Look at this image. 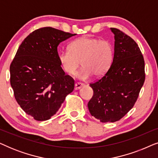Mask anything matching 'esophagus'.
<instances>
[{"label": "esophagus", "instance_id": "1", "mask_svg": "<svg viewBox=\"0 0 158 158\" xmlns=\"http://www.w3.org/2000/svg\"><path fill=\"white\" fill-rule=\"evenodd\" d=\"M85 85L83 83H76L75 84V90H78V89H81L82 87H83V86Z\"/></svg>", "mask_w": 158, "mask_h": 158}]
</instances>
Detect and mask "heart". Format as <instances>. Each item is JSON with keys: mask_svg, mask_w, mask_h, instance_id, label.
Here are the masks:
<instances>
[{"mask_svg": "<svg viewBox=\"0 0 158 158\" xmlns=\"http://www.w3.org/2000/svg\"><path fill=\"white\" fill-rule=\"evenodd\" d=\"M114 57V47L107 40L81 36L69 45V51L59 52L58 58L64 72L75 75L81 66L78 73L82 80L94 75L102 77L111 66Z\"/></svg>", "mask_w": 158, "mask_h": 158, "instance_id": "heart-1", "label": "heart"}]
</instances>
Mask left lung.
<instances>
[{
	"label": "left lung",
	"instance_id": "8db88e82",
	"mask_svg": "<svg viewBox=\"0 0 158 158\" xmlns=\"http://www.w3.org/2000/svg\"><path fill=\"white\" fill-rule=\"evenodd\" d=\"M114 55L107 72L90 86L94 96L88 103L90 114L103 123L122 118L135 106L145 80L144 60L130 36L116 28Z\"/></svg>",
	"mask_w": 158,
	"mask_h": 158
}]
</instances>
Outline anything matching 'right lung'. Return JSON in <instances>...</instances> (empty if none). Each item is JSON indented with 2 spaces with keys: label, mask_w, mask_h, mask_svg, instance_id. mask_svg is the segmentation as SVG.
<instances>
[{
  "label": "right lung",
  "mask_w": 158,
  "mask_h": 158,
  "mask_svg": "<svg viewBox=\"0 0 158 158\" xmlns=\"http://www.w3.org/2000/svg\"><path fill=\"white\" fill-rule=\"evenodd\" d=\"M75 35L52 27L40 28L24 39L10 63L15 98L34 119H49L74 90V79L62 70L57 47Z\"/></svg>",
  "instance_id": "add662e5"
}]
</instances>
